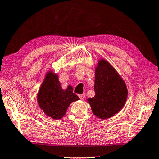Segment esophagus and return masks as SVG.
<instances>
[{"label":"esophagus","mask_w":159,"mask_h":159,"mask_svg":"<svg viewBox=\"0 0 159 159\" xmlns=\"http://www.w3.org/2000/svg\"><path fill=\"white\" fill-rule=\"evenodd\" d=\"M79 98L81 99V100H83V99H84V98H85V94L83 93L81 95H79Z\"/></svg>","instance_id":"obj_1"}]
</instances>
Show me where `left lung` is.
Instances as JSON below:
<instances>
[{"mask_svg":"<svg viewBox=\"0 0 159 159\" xmlns=\"http://www.w3.org/2000/svg\"><path fill=\"white\" fill-rule=\"evenodd\" d=\"M95 96L88 99L93 114L101 119L111 118L124 107L128 96L124 80L112 66L100 60L96 68Z\"/></svg>","mask_w":159,"mask_h":159,"instance_id":"left-lung-1","label":"left lung"}]
</instances>
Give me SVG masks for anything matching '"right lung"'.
<instances>
[{
    "label": "right lung",
    "instance_id": "1",
    "mask_svg": "<svg viewBox=\"0 0 159 159\" xmlns=\"http://www.w3.org/2000/svg\"><path fill=\"white\" fill-rule=\"evenodd\" d=\"M38 103L43 112L53 119H61L70 103L79 100L72 86L63 90L58 75L50 71L46 75L38 93Z\"/></svg>",
    "mask_w": 159,
    "mask_h": 159
}]
</instances>
